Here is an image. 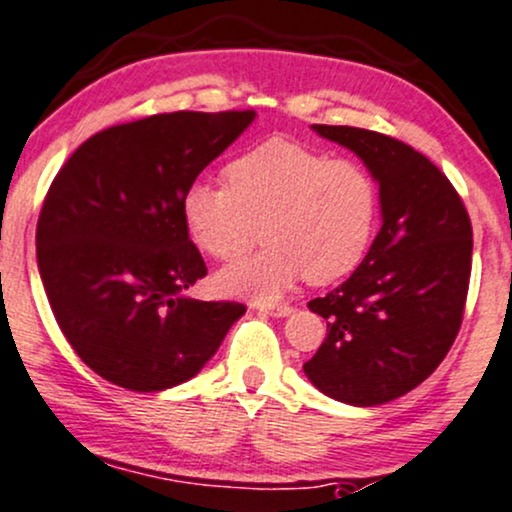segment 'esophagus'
Here are the masks:
<instances>
[{"mask_svg": "<svg viewBox=\"0 0 512 512\" xmlns=\"http://www.w3.org/2000/svg\"><path fill=\"white\" fill-rule=\"evenodd\" d=\"M260 310L272 317H288L293 312V307L291 305H260Z\"/></svg>", "mask_w": 512, "mask_h": 512, "instance_id": "1", "label": "esophagus"}]
</instances>
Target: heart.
<instances>
[{"mask_svg":"<svg viewBox=\"0 0 512 512\" xmlns=\"http://www.w3.org/2000/svg\"><path fill=\"white\" fill-rule=\"evenodd\" d=\"M224 176L226 183L193 181L183 190L190 240L219 260L248 250L260 224L269 243L221 269L224 293L272 303L303 276L331 283L365 260L381 209L367 166L272 138L231 159Z\"/></svg>","mask_w":512,"mask_h":512,"instance_id":"heart-1","label":"heart"}]
</instances>
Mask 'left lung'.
<instances>
[{
	"mask_svg": "<svg viewBox=\"0 0 512 512\" xmlns=\"http://www.w3.org/2000/svg\"><path fill=\"white\" fill-rule=\"evenodd\" d=\"M312 128L367 164L384 224L353 276L307 303L326 319V338L303 369L341 403H389L422 384L458 336L472 272L470 214L446 174L410 145L365 128Z\"/></svg>",
	"mask_w": 512,
	"mask_h": 512,
	"instance_id": "1",
	"label": "left lung"
}]
</instances>
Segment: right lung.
Listing matches in <instances>:
<instances>
[{
  "label": "right lung",
  "instance_id": "right-lung-1",
  "mask_svg": "<svg viewBox=\"0 0 512 512\" xmlns=\"http://www.w3.org/2000/svg\"><path fill=\"white\" fill-rule=\"evenodd\" d=\"M255 119L171 112L104 128L66 159L38 219V267L61 334L123 389L195 377L245 305L183 291L207 274L181 197Z\"/></svg>",
  "mask_w": 512,
  "mask_h": 512
}]
</instances>
